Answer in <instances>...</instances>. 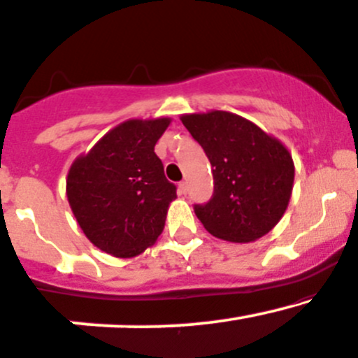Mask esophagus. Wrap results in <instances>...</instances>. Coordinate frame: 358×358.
I'll return each mask as SVG.
<instances>
[{"mask_svg": "<svg viewBox=\"0 0 358 358\" xmlns=\"http://www.w3.org/2000/svg\"><path fill=\"white\" fill-rule=\"evenodd\" d=\"M178 191H179V194H186V192H187V182H179Z\"/></svg>", "mask_w": 358, "mask_h": 358, "instance_id": "34e87169", "label": "esophagus"}]
</instances>
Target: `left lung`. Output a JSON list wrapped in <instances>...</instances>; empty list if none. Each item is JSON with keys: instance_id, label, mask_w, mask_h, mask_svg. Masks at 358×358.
Returning a JSON list of instances; mask_svg holds the SVG:
<instances>
[{"instance_id": "left-lung-1", "label": "left lung", "mask_w": 358, "mask_h": 358, "mask_svg": "<svg viewBox=\"0 0 358 358\" xmlns=\"http://www.w3.org/2000/svg\"><path fill=\"white\" fill-rule=\"evenodd\" d=\"M204 148L215 192L194 213L211 235L248 243L267 235L287 210L294 184L291 152L275 136L230 111L180 116Z\"/></svg>"}]
</instances>
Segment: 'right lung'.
Instances as JSON below:
<instances>
[{
  "label": "right lung",
  "instance_id": "1",
  "mask_svg": "<svg viewBox=\"0 0 358 358\" xmlns=\"http://www.w3.org/2000/svg\"><path fill=\"white\" fill-rule=\"evenodd\" d=\"M171 118H131L111 128L71 164L67 201L87 240L106 254L130 259L155 243L176 186L154 147Z\"/></svg>",
  "mask_w": 358,
  "mask_h": 358
}]
</instances>
